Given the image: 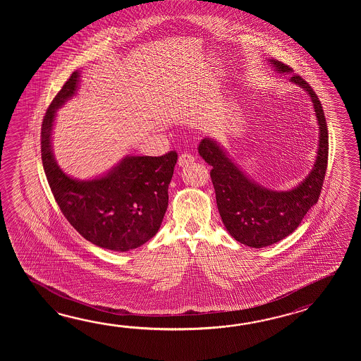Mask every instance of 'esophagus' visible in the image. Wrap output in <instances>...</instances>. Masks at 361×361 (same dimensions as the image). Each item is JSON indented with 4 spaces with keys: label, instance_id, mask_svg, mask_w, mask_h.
<instances>
[{
    "label": "esophagus",
    "instance_id": "esophagus-1",
    "mask_svg": "<svg viewBox=\"0 0 361 361\" xmlns=\"http://www.w3.org/2000/svg\"><path fill=\"white\" fill-rule=\"evenodd\" d=\"M193 161H195V157H193L191 154L184 152V154L179 156V159H178V165H179V166H185V165H188V164H191V162Z\"/></svg>",
    "mask_w": 361,
    "mask_h": 361
}]
</instances>
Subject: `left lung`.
Here are the masks:
<instances>
[{"instance_id": "1", "label": "left lung", "mask_w": 361, "mask_h": 361, "mask_svg": "<svg viewBox=\"0 0 361 361\" xmlns=\"http://www.w3.org/2000/svg\"><path fill=\"white\" fill-rule=\"evenodd\" d=\"M269 61L276 73L292 75L289 66L275 59ZM289 81L308 94L319 125L314 166L302 182L286 191L269 190L249 177L214 139L207 137L199 146L200 156L213 166L210 177L226 230L238 243L257 249L276 244L298 228L319 200L326 171L329 142L322 103L302 77L292 75Z\"/></svg>"}]
</instances>
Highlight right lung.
I'll return each instance as SVG.
<instances>
[{
    "label": "right lung",
    "instance_id": "add662e5",
    "mask_svg": "<svg viewBox=\"0 0 361 361\" xmlns=\"http://www.w3.org/2000/svg\"><path fill=\"white\" fill-rule=\"evenodd\" d=\"M80 77V71L71 75L44 117L42 165L55 201L73 228L94 245L128 252L160 230L178 154L171 151L160 157L125 156L107 173L92 179L64 173L55 160L53 129L56 111L76 95Z\"/></svg>",
    "mask_w": 361,
    "mask_h": 361
}]
</instances>
